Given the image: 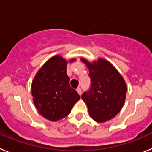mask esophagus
<instances>
[{
  "label": "esophagus",
  "instance_id": "1",
  "mask_svg": "<svg viewBox=\"0 0 152 152\" xmlns=\"http://www.w3.org/2000/svg\"><path fill=\"white\" fill-rule=\"evenodd\" d=\"M77 92L78 93L79 95L81 94V93H82V91H81V88H77Z\"/></svg>",
  "mask_w": 152,
  "mask_h": 152
}]
</instances>
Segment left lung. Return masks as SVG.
<instances>
[{"mask_svg":"<svg viewBox=\"0 0 152 152\" xmlns=\"http://www.w3.org/2000/svg\"><path fill=\"white\" fill-rule=\"evenodd\" d=\"M89 69L91 87L83 93L81 98L88 107L90 116L98 123H103L116 116L126 100L127 88L120 74L109 61L98 59L91 64L86 59Z\"/></svg>","mask_w":152,"mask_h":152,"instance_id":"left-lung-1","label":"left lung"}]
</instances>
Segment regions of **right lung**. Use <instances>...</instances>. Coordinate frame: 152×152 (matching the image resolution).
Returning a JSON list of instances; mask_svg holds the SVG:
<instances>
[{"label": "right lung", "mask_w": 152, "mask_h": 152, "mask_svg": "<svg viewBox=\"0 0 152 152\" xmlns=\"http://www.w3.org/2000/svg\"><path fill=\"white\" fill-rule=\"evenodd\" d=\"M66 71L67 61L61 56H54L40 68L32 83L33 103L42 116L51 121L68 116L80 99L70 86Z\"/></svg>", "instance_id": "add662e5"}]
</instances>
